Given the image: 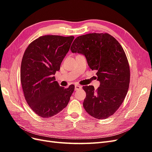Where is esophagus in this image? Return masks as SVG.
<instances>
[{
  "label": "esophagus",
  "instance_id": "1",
  "mask_svg": "<svg viewBox=\"0 0 152 152\" xmlns=\"http://www.w3.org/2000/svg\"><path fill=\"white\" fill-rule=\"evenodd\" d=\"M81 88H82V87L81 86V85H75V91H77V90H80V89H81Z\"/></svg>",
  "mask_w": 152,
  "mask_h": 152
}]
</instances>
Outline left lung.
<instances>
[{"label":"left lung","mask_w":152,"mask_h":152,"mask_svg":"<svg viewBox=\"0 0 152 152\" xmlns=\"http://www.w3.org/2000/svg\"><path fill=\"white\" fill-rule=\"evenodd\" d=\"M71 50L85 56L100 82L97 90L92 85L83 87L85 110L94 118H108L121 105L129 87L130 67L123 48L109 34L90 33L77 37Z\"/></svg>","instance_id":"1"}]
</instances>
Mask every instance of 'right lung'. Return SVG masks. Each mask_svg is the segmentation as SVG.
Instances as JSON below:
<instances>
[{"instance_id": "obj_1", "label": "right lung", "mask_w": 152, "mask_h": 152, "mask_svg": "<svg viewBox=\"0 0 152 152\" xmlns=\"http://www.w3.org/2000/svg\"><path fill=\"white\" fill-rule=\"evenodd\" d=\"M75 37L45 35L32 42L23 56L20 81L25 99L40 117L49 118L67 107L75 85L60 87L56 71L69 52Z\"/></svg>"}]
</instances>
